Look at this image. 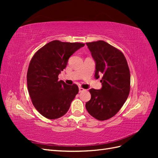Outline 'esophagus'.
<instances>
[{"label": "esophagus", "instance_id": "34e87169", "mask_svg": "<svg viewBox=\"0 0 158 158\" xmlns=\"http://www.w3.org/2000/svg\"><path fill=\"white\" fill-rule=\"evenodd\" d=\"M85 89H84V88H81V87H79V92H84Z\"/></svg>", "mask_w": 158, "mask_h": 158}]
</instances>
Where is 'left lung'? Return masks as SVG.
Listing matches in <instances>:
<instances>
[{
  "instance_id": "1",
  "label": "left lung",
  "mask_w": 158,
  "mask_h": 158,
  "mask_svg": "<svg viewBox=\"0 0 158 158\" xmlns=\"http://www.w3.org/2000/svg\"><path fill=\"white\" fill-rule=\"evenodd\" d=\"M95 62V78L103 76L100 89H90L88 112L99 121L113 117L121 109L131 89V74L123 52L104 41L86 43Z\"/></svg>"
}]
</instances>
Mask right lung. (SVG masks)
I'll return each instance as SVG.
<instances>
[{
	"instance_id": "1",
	"label": "right lung",
	"mask_w": 158,
	"mask_h": 158,
	"mask_svg": "<svg viewBox=\"0 0 158 158\" xmlns=\"http://www.w3.org/2000/svg\"><path fill=\"white\" fill-rule=\"evenodd\" d=\"M84 45L55 40L33 56L27 73V89L33 106L44 117L56 119L69 111L78 87L59 81L58 76L69 57Z\"/></svg>"
}]
</instances>
